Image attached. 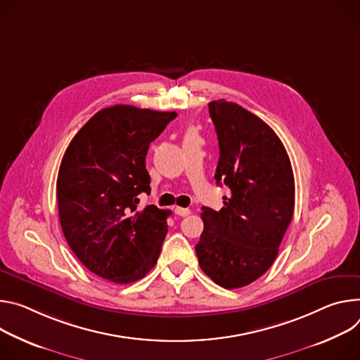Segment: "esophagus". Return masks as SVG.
Segmentation results:
<instances>
[{"mask_svg":"<svg viewBox=\"0 0 360 360\" xmlns=\"http://www.w3.org/2000/svg\"><path fill=\"white\" fill-rule=\"evenodd\" d=\"M174 213H176L177 216H180V217H186V216H188L191 212H190V209H184V207H176V209H174Z\"/></svg>","mask_w":360,"mask_h":360,"instance_id":"1","label":"esophagus"}]
</instances>
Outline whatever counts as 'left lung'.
Listing matches in <instances>:
<instances>
[{
  "label": "left lung",
  "mask_w": 360,
  "mask_h": 360,
  "mask_svg": "<svg viewBox=\"0 0 360 360\" xmlns=\"http://www.w3.org/2000/svg\"><path fill=\"white\" fill-rule=\"evenodd\" d=\"M220 157L214 179L230 195L205 223L195 255L202 270L226 289L243 288L273 264L295 210V177L276 133L236 103H209Z\"/></svg>",
  "instance_id": "left-lung-1"
}]
</instances>
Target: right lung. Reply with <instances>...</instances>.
Returning a JSON list of instances; mask_svg holds the SVG:
<instances>
[{"label": "right lung", "mask_w": 360, "mask_h": 360, "mask_svg": "<svg viewBox=\"0 0 360 360\" xmlns=\"http://www.w3.org/2000/svg\"><path fill=\"white\" fill-rule=\"evenodd\" d=\"M177 117L118 104L96 112L61 160L57 177L60 224L65 240L90 271L112 283H131L157 263L169 210L146 206L150 143Z\"/></svg>", "instance_id": "1"}]
</instances>
